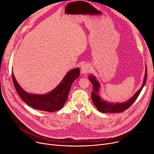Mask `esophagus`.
<instances>
[{"instance_id":"34e87169","label":"esophagus","mask_w":154,"mask_h":154,"mask_svg":"<svg viewBox=\"0 0 154 154\" xmlns=\"http://www.w3.org/2000/svg\"><path fill=\"white\" fill-rule=\"evenodd\" d=\"M91 70V67L88 64H84L81 67V72L82 74H86L89 72Z\"/></svg>"}]
</instances>
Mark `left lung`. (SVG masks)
Returning <instances> with one entry per match:
<instances>
[{
    "instance_id": "left-lung-1",
    "label": "left lung",
    "mask_w": 154,
    "mask_h": 154,
    "mask_svg": "<svg viewBox=\"0 0 154 154\" xmlns=\"http://www.w3.org/2000/svg\"><path fill=\"white\" fill-rule=\"evenodd\" d=\"M147 77V67L145 65V77L143 79V84L138 91L132 97L131 99H129L126 102H108L107 100H103L101 97L99 95V91L100 88V83L95 77L93 75H88V79L91 82L93 86V91H92V99L94 106L98 110L102 113H120L124 111L130 107L132 103L135 101V100L138 97L140 92L142 91V88H143L145 82H146Z\"/></svg>"
}]
</instances>
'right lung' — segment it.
I'll return each mask as SVG.
<instances>
[{"instance_id":"1","label":"right lung","mask_w":154,"mask_h":154,"mask_svg":"<svg viewBox=\"0 0 154 154\" xmlns=\"http://www.w3.org/2000/svg\"><path fill=\"white\" fill-rule=\"evenodd\" d=\"M79 75V68L70 70L65 75L60 83L50 92L45 94H33L23 89L12 72L14 85L21 99L32 108L49 112L59 110L63 107L67 100L70 87Z\"/></svg>"}]
</instances>
